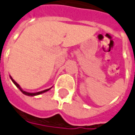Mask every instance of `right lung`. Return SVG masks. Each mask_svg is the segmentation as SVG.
Segmentation results:
<instances>
[{"mask_svg":"<svg viewBox=\"0 0 135 135\" xmlns=\"http://www.w3.org/2000/svg\"><path fill=\"white\" fill-rule=\"evenodd\" d=\"M9 77H10L11 79V80L12 81V82L14 83L15 85V86L17 87L18 88L19 90L20 91H21L22 93H23V94H25V95H27V96H29V97H34V96H37V95H39V94H43V93H45V92H47V91H48L50 89H51L52 88V87L51 88H48V89H46V90H44V91H38V92H35V93H30V92H27V91H23V89L21 88V86L19 85L17 83V82H15V80L12 79V77L11 76H9Z\"/></svg>","mask_w":135,"mask_h":135,"instance_id":"1","label":"right lung"}]
</instances>
